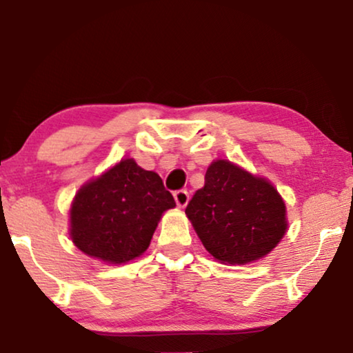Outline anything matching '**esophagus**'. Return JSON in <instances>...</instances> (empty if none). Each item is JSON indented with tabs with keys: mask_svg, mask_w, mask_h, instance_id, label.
<instances>
[{
	"mask_svg": "<svg viewBox=\"0 0 353 353\" xmlns=\"http://www.w3.org/2000/svg\"><path fill=\"white\" fill-rule=\"evenodd\" d=\"M173 197H175L176 205L181 207V209H183V207H186L188 202H190V194H188V191H185V190L176 191L175 194H173Z\"/></svg>",
	"mask_w": 353,
	"mask_h": 353,
	"instance_id": "1",
	"label": "esophagus"
}]
</instances>
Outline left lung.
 I'll return each instance as SVG.
<instances>
[{"label":"left lung","mask_w":353,"mask_h":353,"mask_svg":"<svg viewBox=\"0 0 353 353\" xmlns=\"http://www.w3.org/2000/svg\"><path fill=\"white\" fill-rule=\"evenodd\" d=\"M186 216L215 260L245 265L263 259L288 231L286 204L267 178L216 159L205 172Z\"/></svg>","instance_id":"left-lung-1"}]
</instances>
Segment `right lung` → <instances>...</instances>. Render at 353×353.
<instances>
[{
    "label": "right lung",
    "instance_id": "obj_1",
    "mask_svg": "<svg viewBox=\"0 0 353 353\" xmlns=\"http://www.w3.org/2000/svg\"><path fill=\"white\" fill-rule=\"evenodd\" d=\"M175 205L156 172L122 159L75 194L69 214L70 239L88 257L127 263L144 254L163 212Z\"/></svg>",
    "mask_w": 353,
    "mask_h": 353
}]
</instances>
